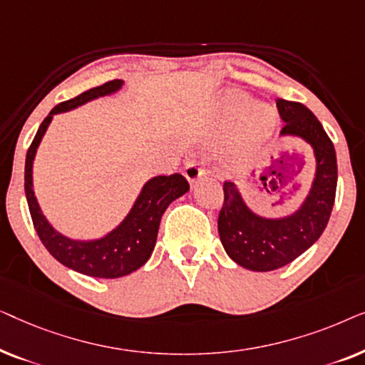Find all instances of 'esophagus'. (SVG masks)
<instances>
[{
    "instance_id": "obj_1",
    "label": "esophagus",
    "mask_w": 365,
    "mask_h": 365,
    "mask_svg": "<svg viewBox=\"0 0 365 365\" xmlns=\"http://www.w3.org/2000/svg\"><path fill=\"white\" fill-rule=\"evenodd\" d=\"M184 176L187 178L189 182H196L197 179L206 176V169L199 166V163L191 161V163H187L186 168H184Z\"/></svg>"
}]
</instances>
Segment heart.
Listing matches in <instances>:
<instances>
[{"label":"heart","instance_id":"1","mask_svg":"<svg viewBox=\"0 0 365 365\" xmlns=\"http://www.w3.org/2000/svg\"><path fill=\"white\" fill-rule=\"evenodd\" d=\"M222 111L229 123L237 119L232 144L234 161H249L256 156L276 126V114L266 104H251V98L241 91H229L222 99Z\"/></svg>","mask_w":365,"mask_h":365}]
</instances>
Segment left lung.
<instances>
[{
    "mask_svg": "<svg viewBox=\"0 0 365 365\" xmlns=\"http://www.w3.org/2000/svg\"><path fill=\"white\" fill-rule=\"evenodd\" d=\"M276 104L284 121L281 134L306 139L314 148L317 169L301 209L284 219L254 214L234 182H224V202L217 217L221 242L234 262L257 272L284 267L307 251L326 229L336 201L337 159L331 138L304 104L286 99H277Z\"/></svg>",
    "mask_w": 365,
    "mask_h": 365,
    "instance_id": "obj_1",
    "label": "left lung"
}]
</instances>
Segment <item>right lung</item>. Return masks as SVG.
Wrapping results in <instances>:
<instances>
[{
  "instance_id": "add662e5",
  "label": "right lung",
  "mask_w": 365,
  "mask_h": 365,
  "mask_svg": "<svg viewBox=\"0 0 365 365\" xmlns=\"http://www.w3.org/2000/svg\"><path fill=\"white\" fill-rule=\"evenodd\" d=\"M121 86V79H113L54 106L39 126L26 153V166H24V191H26L29 214L44 247L63 266L91 277L116 279L128 276L141 267L151 257L153 249L156 246L159 222L166 207L174 199L189 191L187 179L179 173H174L171 176L153 178L151 181L144 184L128 217L113 232L98 241H71L54 231L44 219L33 191V159L41 138L51 123L53 114L69 111L94 98L106 96L118 91Z\"/></svg>"
}]
</instances>
